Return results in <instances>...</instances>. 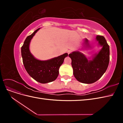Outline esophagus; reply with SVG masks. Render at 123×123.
I'll list each match as a JSON object with an SVG mask.
<instances>
[{
	"label": "esophagus",
	"mask_w": 123,
	"mask_h": 123,
	"mask_svg": "<svg viewBox=\"0 0 123 123\" xmlns=\"http://www.w3.org/2000/svg\"><path fill=\"white\" fill-rule=\"evenodd\" d=\"M72 52V50H68V51H67V53H68V54H70V53H71Z\"/></svg>",
	"instance_id": "obj_1"
}]
</instances>
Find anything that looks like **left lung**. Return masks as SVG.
<instances>
[{"mask_svg":"<svg viewBox=\"0 0 123 123\" xmlns=\"http://www.w3.org/2000/svg\"><path fill=\"white\" fill-rule=\"evenodd\" d=\"M96 38L103 48L92 60H88L83 54L79 51L69 54L72 60L71 65L74 77L78 81L84 84H92L98 80L108 67L109 46L104 36L98 35ZM88 40L86 39V44H88Z\"/></svg>","mask_w":123,"mask_h":123,"instance_id":"1","label":"left lung"}]
</instances>
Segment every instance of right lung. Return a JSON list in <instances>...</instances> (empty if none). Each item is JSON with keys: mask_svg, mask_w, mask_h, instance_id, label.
<instances>
[{"mask_svg": "<svg viewBox=\"0 0 123 123\" xmlns=\"http://www.w3.org/2000/svg\"><path fill=\"white\" fill-rule=\"evenodd\" d=\"M39 29H37L26 38L21 47V52L23 64L28 73L38 82L45 84L57 79L59 68L68 54L65 53L47 61H39L36 59L30 53L29 44L31 39Z\"/></svg>", "mask_w": 123, "mask_h": 123, "instance_id": "1", "label": "right lung"}]
</instances>
